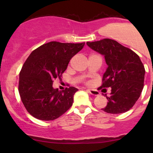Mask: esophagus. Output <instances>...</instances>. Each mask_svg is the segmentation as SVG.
<instances>
[{"label":"esophagus","instance_id":"esophagus-1","mask_svg":"<svg viewBox=\"0 0 153 153\" xmlns=\"http://www.w3.org/2000/svg\"><path fill=\"white\" fill-rule=\"evenodd\" d=\"M87 92H89V93H90L91 95H94V96H98V95L100 94L99 92H98V91H97L96 89H87Z\"/></svg>","mask_w":153,"mask_h":153}]
</instances>
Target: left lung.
I'll use <instances>...</instances> for the list:
<instances>
[{
  "label": "left lung",
  "mask_w": 153,
  "mask_h": 153,
  "mask_svg": "<svg viewBox=\"0 0 153 153\" xmlns=\"http://www.w3.org/2000/svg\"><path fill=\"white\" fill-rule=\"evenodd\" d=\"M86 44L104 55L108 66L100 88L112 89L110 95L106 96L107 105L101 109L112 114L127 112L138 101L143 88L145 69L139 56L109 38Z\"/></svg>",
  "instance_id": "left-lung-1"
}]
</instances>
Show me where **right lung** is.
Wrapping results in <instances>:
<instances>
[{
	"label": "right lung",
	"mask_w": 153,
	"mask_h": 153,
	"mask_svg": "<svg viewBox=\"0 0 153 153\" xmlns=\"http://www.w3.org/2000/svg\"><path fill=\"white\" fill-rule=\"evenodd\" d=\"M84 44L51 41L32 51L20 72L18 84L21 99L31 115L52 121L72 106L78 89L69 86L59 91L52 87V83L61 78L71 58Z\"/></svg>",
	"instance_id": "right-lung-1"
}]
</instances>
